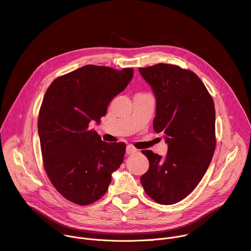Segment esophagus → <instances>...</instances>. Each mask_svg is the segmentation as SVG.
Here are the masks:
<instances>
[{
  "instance_id": "obj_1",
  "label": "esophagus",
  "mask_w": 251,
  "mask_h": 251,
  "mask_svg": "<svg viewBox=\"0 0 251 251\" xmlns=\"http://www.w3.org/2000/svg\"><path fill=\"white\" fill-rule=\"evenodd\" d=\"M136 151H137V149L134 148L133 146L128 145V146L126 147V153H127V155H132V153H134Z\"/></svg>"
}]
</instances>
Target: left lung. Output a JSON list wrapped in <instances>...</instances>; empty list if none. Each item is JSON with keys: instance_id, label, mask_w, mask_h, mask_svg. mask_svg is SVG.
I'll list each match as a JSON object with an SVG mask.
<instances>
[{"instance_id": "obj_1", "label": "left lung", "mask_w": 251, "mask_h": 251, "mask_svg": "<svg viewBox=\"0 0 251 251\" xmlns=\"http://www.w3.org/2000/svg\"><path fill=\"white\" fill-rule=\"evenodd\" d=\"M139 70L156 95L153 129L163 132L168 144L165 159L151 151H142L150 168L141 183L152 200L172 205L197 187L213 158L214 101L191 70L165 63Z\"/></svg>"}]
</instances>
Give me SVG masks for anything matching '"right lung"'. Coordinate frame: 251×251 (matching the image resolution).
<instances>
[{"mask_svg":"<svg viewBox=\"0 0 251 251\" xmlns=\"http://www.w3.org/2000/svg\"><path fill=\"white\" fill-rule=\"evenodd\" d=\"M132 75V68L85 65L57 77L45 93L38 118L43 165L54 188L72 203L100 199L124 161L126 144L101 141L89 124L100 122Z\"/></svg>","mask_w":251,"mask_h":251,"instance_id":"obj_1","label":"right lung"}]
</instances>
